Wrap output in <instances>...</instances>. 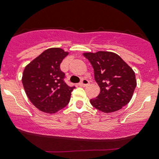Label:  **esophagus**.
Segmentation results:
<instances>
[{
	"instance_id": "obj_1",
	"label": "esophagus",
	"mask_w": 159,
	"mask_h": 159,
	"mask_svg": "<svg viewBox=\"0 0 159 159\" xmlns=\"http://www.w3.org/2000/svg\"><path fill=\"white\" fill-rule=\"evenodd\" d=\"M89 84H90V82H89V81L87 79H85V78L82 79V81L79 83L80 86H84V87H85V86H87Z\"/></svg>"
}]
</instances>
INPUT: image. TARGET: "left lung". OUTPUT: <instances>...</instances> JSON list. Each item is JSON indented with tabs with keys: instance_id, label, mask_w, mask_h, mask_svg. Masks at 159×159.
<instances>
[{
	"instance_id": "8db88e82",
	"label": "left lung",
	"mask_w": 159,
	"mask_h": 159,
	"mask_svg": "<svg viewBox=\"0 0 159 159\" xmlns=\"http://www.w3.org/2000/svg\"><path fill=\"white\" fill-rule=\"evenodd\" d=\"M94 69V77L100 87L91 105L104 113L116 111L130 102L137 86L132 69L118 54L110 52L84 53Z\"/></svg>"
}]
</instances>
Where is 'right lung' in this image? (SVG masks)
Returning <instances> with one entry per match:
<instances>
[{"label": "right lung", "mask_w": 159, "mask_h": 159, "mask_svg": "<svg viewBox=\"0 0 159 159\" xmlns=\"http://www.w3.org/2000/svg\"><path fill=\"white\" fill-rule=\"evenodd\" d=\"M69 54L60 48L47 49L24 69L22 84L27 97L39 111L54 114L66 106L75 87L64 81L60 65Z\"/></svg>", "instance_id": "right-lung-1"}]
</instances>
